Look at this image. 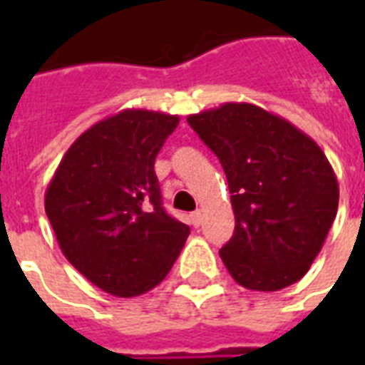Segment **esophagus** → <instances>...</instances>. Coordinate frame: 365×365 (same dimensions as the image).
Wrapping results in <instances>:
<instances>
[{
    "instance_id": "obj_1",
    "label": "esophagus",
    "mask_w": 365,
    "mask_h": 365,
    "mask_svg": "<svg viewBox=\"0 0 365 365\" xmlns=\"http://www.w3.org/2000/svg\"><path fill=\"white\" fill-rule=\"evenodd\" d=\"M191 222H193L195 227H199L200 223H202V210H195L191 214Z\"/></svg>"
}]
</instances>
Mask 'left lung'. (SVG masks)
<instances>
[{
    "mask_svg": "<svg viewBox=\"0 0 365 365\" xmlns=\"http://www.w3.org/2000/svg\"><path fill=\"white\" fill-rule=\"evenodd\" d=\"M227 176L235 233L220 250L235 282L288 288L311 269L337 214L339 183L318 143L248 102L187 117Z\"/></svg>",
    "mask_w": 365,
    "mask_h": 365,
    "instance_id": "left-lung-1",
    "label": "left lung"
}]
</instances>
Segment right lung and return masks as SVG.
<instances>
[{"instance_id": "add662e5", "label": "right lung", "mask_w": 365, "mask_h": 365, "mask_svg": "<svg viewBox=\"0 0 365 365\" xmlns=\"http://www.w3.org/2000/svg\"><path fill=\"white\" fill-rule=\"evenodd\" d=\"M178 123L149 110L106 117L71 143L45 191L66 259L117 297L163 282L189 237L187 225L163 208L153 168Z\"/></svg>"}]
</instances>
